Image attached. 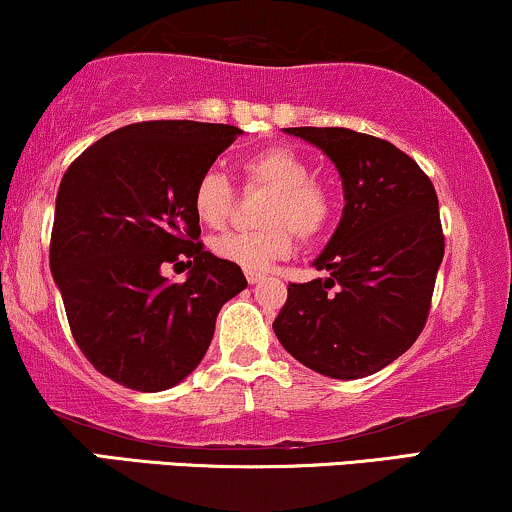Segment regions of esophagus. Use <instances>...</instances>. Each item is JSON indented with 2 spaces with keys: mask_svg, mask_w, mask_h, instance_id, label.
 Instances as JSON below:
<instances>
[{
  "mask_svg": "<svg viewBox=\"0 0 512 512\" xmlns=\"http://www.w3.org/2000/svg\"><path fill=\"white\" fill-rule=\"evenodd\" d=\"M263 277H266V273H258V270H246V280H249V285H258Z\"/></svg>",
  "mask_w": 512,
  "mask_h": 512,
  "instance_id": "esophagus-1",
  "label": "esophagus"
}]
</instances>
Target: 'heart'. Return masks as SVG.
<instances>
[{
	"label": "heart",
	"mask_w": 512,
	"mask_h": 512,
	"mask_svg": "<svg viewBox=\"0 0 512 512\" xmlns=\"http://www.w3.org/2000/svg\"><path fill=\"white\" fill-rule=\"evenodd\" d=\"M246 185L268 189L261 211L266 227L251 232H225L213 239V254L244 270H263L287 258L296 237L318 239L334 218V189L325 180L313 178V168L304 154L292 147H266L242 161ZM235 204V187L218 168H206L194 182L192 206L201 223L225 225Z\"/></svg>",
	"instance_id": "1"
}]
</instances>
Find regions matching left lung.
<instances>
[{
	"label": "left lung",
	"instance_id": "1",
	"mask_svg": "<svg viewBox=\"0 0 512 512\" xmlns=\"http://www.w3.org/2000/svg\"><path fill=\"white\" fill-rule=\"evenodd\" d=\"M330 156L344 216L315 261L327 277L296 285L273 330L306 368L334 380L372 375L420 337L444 258L432 180L380 137L349 128H285Z\"/></svg>",
	"mask_w": 512,
	"mask_h": 512
}]
</instances>
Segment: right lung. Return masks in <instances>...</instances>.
<instances>
[{"instance_id":"right-lung-1","label":"right lung","mask_w":512,"mask_h":512,"mask_svg":"<svg viewBox=\"0 0 512 512\" xmlns=\"http://www.w3.org/2000/svg\"><path fill=\"white\" fill-rule=\"evenodd\" d=\"M237 135L223 123H132L63 173L49 266L82 356L123 387L185 380L218 311L246 287L242 268L204 251L192 206L194 182ZM168 267H189L190 277L168 283Z\"/></svg>"}]
</instances>
